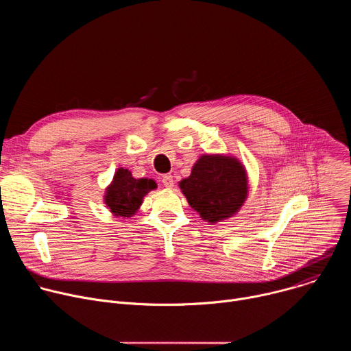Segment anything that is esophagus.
<instances>
[{
    "label": "esophagus",
    "mask_w": 351,
    "mask_h": 351,
    "mask_svg": "<svg viewBox=\"0 0 351 351\" xmlns=\"http://www.w3.org/2000/svg\"><path fill=\"white\" fill-rule=\"evenodd\" d=\"M162 184L165 186V187H168V189H171V187H173V176L172 175H164L162 176Z\"/></svg>",
    "instance_id": "esophagus-1"
}]
</instances>
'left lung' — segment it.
I'll use <instances>...</instances> for the list:
<instances>
[{
	"label": "left lung",
	"instance_id": "1",
	"mask_svg": "<svg viewBox=\"0 0 351 351\" xmlns=\"http://www.w3.org/2000/svg\"><path fill=\"white\" fill-rule=\"evenodd\" d=\"M179 186L190 207L210 223L234 215L248 191L244 167L225 156H202Z\"/></svg>",
	"mask_w": 351,
	"mask_h": 351
}]
</instances>
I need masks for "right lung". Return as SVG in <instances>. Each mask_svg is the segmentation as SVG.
I'll return each instance as SVG.
<instances>
[{
    "mask_svg": "<svg viewBox=\"0 0 351 351\" xmlns=\"http://www.w3.org/2000/svg\"><path fill=\"white\" fill-rule=\"evenodd\" d=\"M154 189H157V183L153 179H134L130 171L119 168L107 187L104 202L115 217L129 218L141 206L143 197Z\"/></svg>",
    "mask_w": 351,
    "mask_h": 351,
    "instance_id": "add662e5",
    "label": "right lung"
}]
</instances>
